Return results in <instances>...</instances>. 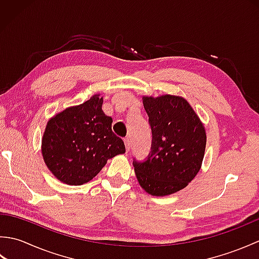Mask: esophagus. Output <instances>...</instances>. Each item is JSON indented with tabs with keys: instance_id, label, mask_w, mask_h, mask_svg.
Wrapping results in <instances>:
<instances>
[{
	"instance_id": "1",
	"label": "esophagus",
	"mask_w": 259,
	"mask_h": 259,
	"mask_svg": "<svg viewBox=\"0 0 259 259\" xmlns=\"http://www.w3.org/2000/svg\"><path fill=\"white\" fill-rule=\"evenodd\" d=\"M124 145H125L126 151H129L130 150V139L129 138H124Z\"/></svg>"
}]
</instances>
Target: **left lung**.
I'll return each mask as SVG.
<instances>
[{
	"label": "left lung",
	"instance_id": "1",
	"mask_svg": "<svg viewBox=\"0 0 259 259\" xmlns=\"http://www.w3.org/2000/svg\"><path fill=\"white\" fill-rule=\"evenodd\" d=\"M152 131L151 153L145 162L134 161L141 188L156 197L172 195L188 186L201 168L206 130L185 98L144 96Z\"/></svg>",
	"mask_w": 259,
	"mask_h": 259
}]
</instances>
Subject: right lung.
Returning <instances> with one entry per match:
<instances>
[{
	"mask_svg": "<svg viewBox=\"0 0 259 259\" xmlns=\"http://www.w3.org/2000/svg\"><path fill=\"white\" fill-rule=\"evenodd\" d=\"M103 98L64 109L48 121L41 151L48 169L63 184L89 183L109 159L125 152L123 141L112 133V118L102 110Z\"/></svg>",
	"mask_w": 259,
	"mask_h": 259,
	"instance_id": "right-lung-1",
	"label": "right lung"
}]
</instances>
